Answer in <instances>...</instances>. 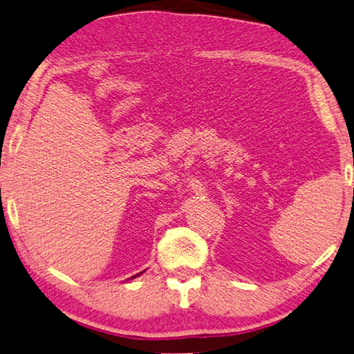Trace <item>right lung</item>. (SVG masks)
<instances>
[{
  "label": "right lung",
  "mask_w": 354,
  "mask_h": 354,
  "mask_svg": "<svg viewBox=\"0 0 354 354\" xmlns=\"http://www.w3.org/2000/svg\"><path fill=\"white\" fill-rule=\"evenodd\" d=\"M137 276H138V274H137ZM137 276H132V277H137ZM132 277H131V279H132Z\"/></svg>",
  "instance_id": "1"
}]
</instances>
